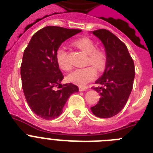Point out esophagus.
I'll return each instance as SVG.
<instances>
[{"instance_id":"34e87169","label":"esophagus","mask_w":153,"mask_h":153,"mask_svg":"<svg viewBox=\"0 0 153 153\" xmlns=\"http://www.w3.org/2000/svg\"><path fill=\"white\" fill-rule=\"evenodd\" d=\"M87 90V87H82V86H79V91H85Z\"/></svg>"}]
</instances>
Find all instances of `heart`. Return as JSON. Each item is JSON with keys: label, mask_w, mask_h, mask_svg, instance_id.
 <instances>
[{"label": "heart", "mask_w": 153, "mask_h": 153, "mask_svg": "<svg viewBox=\"0 0 153 153\" xmlns=\"http://www.w3.org/2000/svg\"><path fill=\"white\" fill-rule=\"evenodd\" d=\"M74 45L87 55L86 63L92 64L98 71L104 69L106 63V55L101 49H96V45L89 38H80L74 41ZM56 61L59 67L63 71L71 69V64L68 60L67 49L61 46L56 51ZM92 66L79 68L71 72L67 75V80L79 86H86L95 78L97 71Z\"/></svg>", "instance_id": "1"}]
</instances>
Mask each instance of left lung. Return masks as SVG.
<instances>
[{
	"instance_id": "8db88e82",
	"label": "left lung",
	"mask_w": 153,
	"mask_h": 153,
	"mask_svg": "<svg viewBox=\"0 0 153 153\" xmlns=\"http://www.w3.org/2000/svg\"><path fill=\"white\" fill-rule=\"evenodd\" d=\"M92 32L104 45L106 63L103 74L95 82L102 86L94 88L101 98L91 109L96 117L108 118L118 114L126 105L133 89L135 67L126 44L115 35L105 29Z\"/></svg>"
}]
</instances>
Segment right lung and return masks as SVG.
<instances>
[{
	"mask_svg": "<svg viewBox=\"0 0 153 153\" xmlns=\"http://www.w3.org/2000/svg\"><path fill=\"white\" fill-rule=\"evenodd\" d=\"M81 32L48 26L32 36L24 51L20 67L23 91L31 109L41 118L58 117L68 98L79 91L74 84H61L63 75L56 61V51L65 40Z\"/></svg>",
	"mask_w": 153,
	"mask_h": 153,
	"instance_id": "obj_1",
	"label": "right lung"
}]
</instances>
